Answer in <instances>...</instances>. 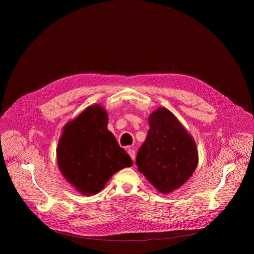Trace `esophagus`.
I'll return each mask as SVG.
<instances>
[{
    "label": "esophagus",
    "instance_id": "34e87169",
    "mask_svg": "<svg viewBox=\"0 0 254 254\" xmlns=\"http://www.w3.org/2000/svg\"><path fill=\"white\" fill-rule=\"evenodd\" d=\"M127 154L130 156L131 160H132V161H133V163H134V160H135V152H134V150H132V149H128V150H127Z\"/></svg>",
    "mask_w": 254,
    "mask_h": 254
}]
</instances>
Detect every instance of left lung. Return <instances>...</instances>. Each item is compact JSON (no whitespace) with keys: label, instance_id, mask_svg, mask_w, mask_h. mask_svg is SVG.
<instances>
[{"label":"left lung","instance_id":"left-lung-1","mask_svg":"<svg viewBox=\"0 0 254 254\" xmlns=\"http://www.w3.org/2000/svg\"><path fill=\"white\" fill-rule=\"evenodd\" d=\"M150 129L136 155L138 172L163 194L185 184L198 165L195 140L165 107L149 117Z\"/></svg>","mask_w":254,"mask_h":254}]
</instances>
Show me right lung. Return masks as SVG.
Instances as JSON below:
<instances>
[{"label":"right lung","mask_w":254,"mask_h":254,"mask_svg":"<svg viewBox=\"0 0 254 254\" xmlns=\"http://www.w3.org/2000/svg\"><path fill=\"white\" fill-rule=\"evenodd\" d=\"M104 108L88 106L63 128L57 164L67 182L84 196L100 192L118 171L132 166L130 157L107 129Z\"/></svg>","instance_id":"obj_1"}]
</instances>
